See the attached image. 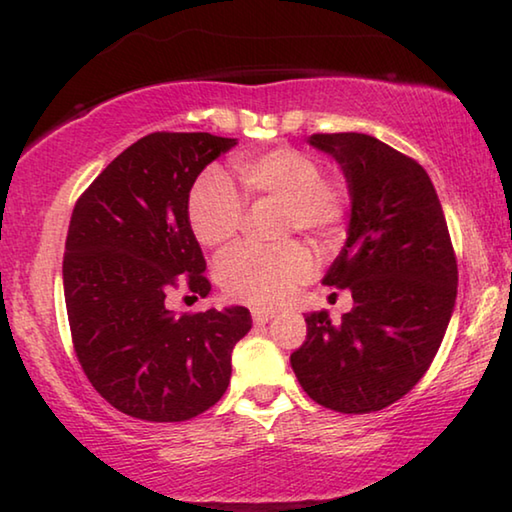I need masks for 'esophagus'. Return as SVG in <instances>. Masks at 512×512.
<instances>
[{
	"label": "esophagus",
	"mask_w": 512,
	"mask_h": 512,
	"mask_svg": "<svg viewBox=\"0 0 512 512\" xmlns=\"http://www.w3.org/2000/svg\"><path fill=\"white\" fill-rule=\"evenodd\" d=\"M275 318V311H266V309H257V311H253V320H255V325H266L268 320H273Z\"/></svg>",
	"instance_id": "1"
}]
</instances>
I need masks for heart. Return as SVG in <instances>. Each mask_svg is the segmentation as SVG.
<instances>
[{"label":"heart","mask_w":512,"mask_h":512,"mask_svg":"<svg viewBox=\"0 0 512 512\" xmlns=\"http://www.w3.org/2000/svg\"><path fill=\"white\" fill-rule=\"evenodd\" d=\"M237 173L246 194L255 201L282 205L280 237L291 239L298 232L316 241H329L339 232L345 207V192L320 178V164L309 153L280 146L250 158L237 160ZM244 201L228 178L207 171L189 194L187 216L198 244L219 248L237 235L244 221ZM314 273V259L300 244L277 248L237 246L216 264V280L232 300L259 309L287 302L300 284Z\"/></svg>","instance_id":"1"}]
</instances>
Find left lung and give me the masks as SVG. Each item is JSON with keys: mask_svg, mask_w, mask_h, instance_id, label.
Here are the masks:
<instances>
[{"mask_svg": "<svg viewBox=\"0 0 512 512\" xmlns=\"http://www.w3.org/2000/svg\"><path fill=\"white\" fill-rule=\"evenodd\" d=\"M339 162L350 192L345 246L323 284L350 289L334 325L311 311L291 368L311 400L339 413L381 411L429 370L456 302L458 268L431 178L409 155L363 133L307 140Z\"/></svg>", "mask_w": 512, "mask_h": 512, "instance_id": "1", "label": "left lung"}]
</instances>
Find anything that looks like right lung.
<instances>
[{"mask_svg": "<svg viewBox=\"0 0 512 512\" xmlns=\"http://www.w3.org/2000/svg\"><path fill=\"white\" fill-rule=\"evenodd\" d=\"M237 140L151 133L119 153L76 201L63 287L76 357L117 411L146 422L192 420L221 400L232 350L248 334L246 307L176 316L185 287L205 298V257L187 216L207 164Z\"/></svg>", "mask_w": 512, "mask_h": 512, "instance_id": "obj_1", "label": "right lung"}]
</instances>
